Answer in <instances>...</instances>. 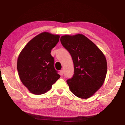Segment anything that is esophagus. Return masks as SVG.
<instances>
[{
    "instance_id": "obj_1",
    "label": "esophagus",
    "mask_w": 125,
    "mask_h": 125,
    "mask_svg": "<svg viewBox=\"0 0 125 125\" xmlns=\"http://www.w3.org/2000/svg\"><path fill=\"white\" fill-rule=\"evenodd\" d=\"M63 74V70L62 69V70L60 71V75H62Z\"/></svg>"
}]
</instances>
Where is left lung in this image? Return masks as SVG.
<instances>
[{"mask_svg":"<svg viewBox=\"0 0 125 125\" xmlns=\"http://www.w3.org/2000/svg\"><path fill=\"white\" fill-rule=\"evenodd\" d=\"M60 40L74 64V75L67 80L69 89L78 98H90L104 83L107 69L105 55L84 35H64Z\"/></svg>","mask_w":125,"mask_h":125,"instance_id":"left-lung-1","label":"left lung"}]
</instances>
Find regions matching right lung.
I'll use <instances>...</instances> for the list:
<instances>
[{
    "instance_id": "right-lung-1",
    "label": "right lung",
    "mask_w": 125,
    "mask_h": 125,
    "mask_svg": "<svg viewBox=\"0 0 125 125\" xmlns=\"http://www.w3.org/2000/svg\"><path fill=\"white\" fill-rule=\"evenodd\" d=\"M60 37L48 32H42L31 40L19 55V76L32 94L40 95L48 92L60 78L54 69V58L51 54Z\"/></svg>"
}]
</instances>
